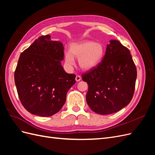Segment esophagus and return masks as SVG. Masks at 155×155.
I'll use <instances>...</instances> for the list:
<instances>
[{
  "mask_svg": "<svg viewBox=\"0 0 155 155\" xmlns=\"http://www.w3.org/2000/svg\"><path fill=\"white\" fill-rule=\"evenodd\" d=\"M81 79V76H76V81H79Z\"/></svg>",
  "mask_w": 155,
  "mask_h": 155,
  "instance_id": "obj_1",
  "label": "esophagus"
}]
</instances>
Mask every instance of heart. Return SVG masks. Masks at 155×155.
Returning <instances> with one entry per match:
<instances>
[{
  "instance_id": "1",
  "label": "heart",
  "mask_w": 155,
  "mask_h": 155,
  "mask_svg": "<svg viewBox=\"0 0 155 155\" xmlns=\"http://www.w3.org/2000/svg\"><path fill=\"white\" fill-rule=\"evenodd\" d=\"M105 52L104 45L92 41H83L72 43L70 51L64 54L67 66L70 67L75 63L74 58H78L79 67L84 70H89L96 67L104 58Z\"/></svg>"
}]
</instances>
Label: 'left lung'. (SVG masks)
<instances>
[{
  "label": "left lung",
  "instance_id": "8db88e82",
  "mask_svg": "<svg viewBox=\"0 0 155 155\" xmlns=\"http://www.w3.org/2000/svg\"><path fill=\"white\" fill-rule=\"evenodd\" d=\"M88 85L87 102L100 114L114 113L127 105L134 94L137 68L127 48L110 40L101 63L82 74Z\"/></svg>",
  "mask_w": 155,
  "mask_h": 155
}]
</instances>
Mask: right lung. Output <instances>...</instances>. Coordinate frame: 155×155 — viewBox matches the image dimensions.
<instances>
[{
    "mask_svg": "<svg viewBox=\"0 0 155 155\" xmlns=\"http://www.w3.org/2000/svg\"><path fill=\"white\" fill-rule=\"evenodd\" d=\"M63 58V43L49 35L39 37L21 53L14 78L21 104L32 114L51 116L64 104L76 75L64 71Z\"/></svg>",
    "mask_w": 155,
    "mask_h": 155,
    "instance_id": "1",
    "label": "right lung"
}]
</instances>
